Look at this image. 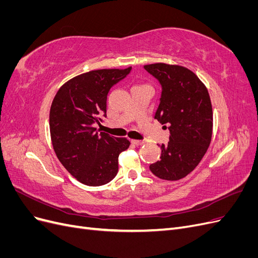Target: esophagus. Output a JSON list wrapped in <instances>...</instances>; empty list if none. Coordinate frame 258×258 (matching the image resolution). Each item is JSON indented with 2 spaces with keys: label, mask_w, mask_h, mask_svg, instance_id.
I'll return each mask as SVG.
<instances>
[{
  "label": "esophagus",
  "mask_w": 258,
  "mask_h": 258,
  "mask_svg": "<svg viewBox=\"0 0 258 258\" xmlns=\"http://www.w3.org/2000/svg\"><path fill=\"white\" fill-rule=\"evenodd\" d=\"M131 143L137 145V146H141V145L145 144V142L142 141V140H131Z\"/></svg>",
  "instance_id": "34e87169"
}]
</instances>
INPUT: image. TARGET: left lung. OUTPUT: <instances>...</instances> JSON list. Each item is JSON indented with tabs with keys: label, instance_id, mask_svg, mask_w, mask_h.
Listing matches in <instances>:
<instances>
[{
	"label": "left lung",
	"instance_id": "1",
	"mask_svg": "<svg viewBox=\"0 0 258 258\" xmlns=\"http://www.w3.org/2000/svg\"><path fill=\"white\" fill-rule=\"evenodd\" d=\"M144 69L161 85L155 118L170 130V141L160 146V160L150 169L161 179L177 181L189 174L208 151L213 130L211 99L205 84L187 68L154 63Z\"/></svg>",
	"mask_w": 258,
	"mask_h": 258
}]
</instances>
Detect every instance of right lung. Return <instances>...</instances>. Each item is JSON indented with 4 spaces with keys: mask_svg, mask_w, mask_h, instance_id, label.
Masks as SVG:
<instances>
[{
    "mask_svg": "<svg viewBox=\"0 0 258 258\" xmlns=\"http://www.w3.org/2000/svg\"><path fill=\"white\" fill-rule=\"evenodd\" d=\"M131 67L95 70L62 85L50 107L49 128L54 153L77 181L104 185L118 172V156L130 145L126 138L99 132L95 124L106 117L107 93Z\"/></svg>",
    "mask_w": 258,
    "mask_h": 258,
    "instance_id": "add662e5",
    "label": "right lung"
}]
</instances>
